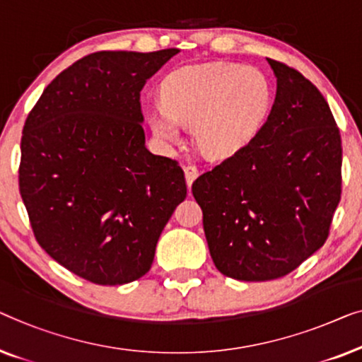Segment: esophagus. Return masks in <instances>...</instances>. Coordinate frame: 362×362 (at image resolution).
<instances>
[{
  "label": "esophagus",
  "instance_id": "esophagus-1",
  "mask_svg": "<svg viewBox=\"0 0 362 362\" xmlns=\"http://www.w3.org/2000/svg\"><path fill=\"white\" fill-rule=\"evenodd\" d=\"M183 172H185V180H187V187L190 188L192 187V183H193V180L197 179L198 177V169L195 165H187L185 169H183Z\"/></svg>",
  "mask_w": 362,
  "mask_h": 362
}]
</instances>
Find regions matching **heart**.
<instances>
[{
  "label": "heart",
  "instance_id": "1",
  "mask_svg": "<svg viewBox=\"0 0 362 362\" xmlns=\"http://www.w3.org/2000/svg\"><path fill=\"white\" fill-rule=\"evenodd\" d=\"M164 105L147 108V121L164 142L180 139L182 124H193V139L208 157L243 151L266 124L274 88L261 70L238 64L190 65L162 83Z\"/></svg>",
  "mask_w": 362,
  "mask_h": 362
}]
</instances>
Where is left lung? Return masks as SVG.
<instances>
[{"label":"left lung","mask_w":362,"mask_h":362,"mask_svg":"<svg viewBox=\"0 0 362 362\" xmlns=\"http://www.w3.org/2000/svg\"><path fill=\"white\" fill-rule=\"evenodd\" d=\"M276 100L261 132L193 182L208 249L226 277H284L327 241L341 200L339 129L317 86L267 59Z\"/></svg>","instance_id":"obj_1"}]
</instances>
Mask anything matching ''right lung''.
<instances>
[{"label":"right lung","mask_w":362,"mask_h":362,"mask_svg":"<svg viewBox=\"0 0 362 362\" xmlns=\"http://www.w3.org/2000/svg\"><path fill=\"white\" fill-rule=\"evenodd\" d=\"M179 49L101 50L55 77L26 119L19 192L39 246L98 285L149 271L187 197L175 160L147 151L141 90Z\"/></svg>","instance_id":"add662e5"}]
</instances>
